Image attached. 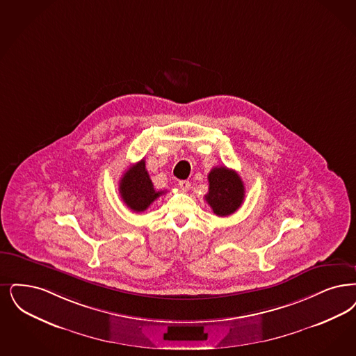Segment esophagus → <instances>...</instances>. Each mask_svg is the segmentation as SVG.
<instances>
[{"instance_id": "esophagus-1", "label": "esophagus", "mask_w": 356, "mask_h": 356, "mask_svg": "<svg viewBox=\"0 0 356 356\" xmlns=\"http://www.w3.org/2000/svg\"><path fill=\"white\" fill-rule=\"evenodd\" d=\"M179 186H180V189H181L183 192H188L189 188H191V183H189L188 180H180V181H179Z\"/></svg>"}]
</instances>
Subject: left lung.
I'll return each mask as SVG.
<instances>
[{
    "instance_id": "left-lung-1",
    "label": "left lung",
    "mask_w": 356,
    "mask_h": 356,
    "mask_svg": "<svg viewBox=\"0 0 356 356\" xmlns=\"http://www.w3.org/2000/svg\"><path fill=\"white\" fill-rule=\"evenodd\" d=\"M209 192L205 195L207 202L218 217L234 213L243 202L245 186L238 173L227 167H214L208 175Z\"/></svg>"
}]
</instances>
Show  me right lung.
<instances>
[{"label": "right lung", "instance_id": "add662e5", "mask_svg": "<svg viewBox=\"0 0 356 356\" xmlns=\"http://www.w3.org/2000/svg\"><path fill=\"white\" fill-rule=\"evenodd\" d=\"M119 193L128 208L138 213L144 212L157 197L164 195L163 191H155L144 159L124 172L119 183Z\"/></svg>", "mask_w": 356, "mask_h": 356}]
</instances>
